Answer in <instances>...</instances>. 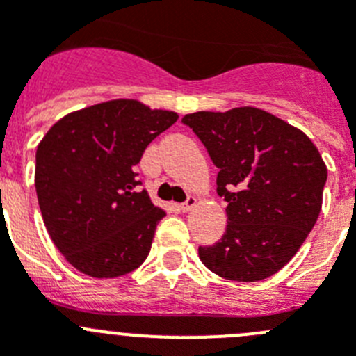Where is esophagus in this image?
Instances as JSON below:
<instances>
[{"mask_svg":"<svg viewBox=\"0 0 356 356\" xmlns=\"http://www.w3.org/2000/svg\"><path fill=\"white\" fill-rule=\"evenodd\" d=\"M194 207H196V197H194V196H188L187 200H185L184 203H181L180 209L184 210V212H188V210H193Z\"/></svg>","mask_w":356,"mask_h":356,"instance_id":"34e87169","label":"esophagus"}]
</instances>
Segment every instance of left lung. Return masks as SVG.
<instances>
[{"mask_svg": "<svg viewBox=\"0 0 356 356\" xmlns=\"http://www.w3.org/2000/svg\"><path fill=\"white\" fill-rule=\"evenodd\" d=\"M209 151L226 232L200 246L201 262L234 282H259L298 253L323 205L326 165L307 135L253 106L181 119Z\"/></svg>", "mask_w": 356, "mask_h": 356, "instance_id": "8db88e82", "label": "left lung"}]
</instances>
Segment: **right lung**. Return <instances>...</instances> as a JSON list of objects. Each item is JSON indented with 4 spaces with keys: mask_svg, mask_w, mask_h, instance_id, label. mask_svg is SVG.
<instances>
[{
    "mask_svg": "<svg viewBox=\"0 0 356 356\" xmlns=\"http://www.w3.org/2000/svg\"><path fill=\"white\" fill-rule=\"evenodd\" d=\"M176 119L135 99H114L65 115L44 135L37 200L49 237L78 271L115 278L146 260L165 212L137 188L135 165Z\"/></svg>",
    "mask_w": 356,
    "mask_h": 356,
    "instance_id": "add662e5",
    "label": "right lung"
}]
</instances>
